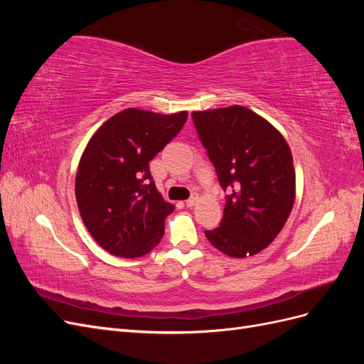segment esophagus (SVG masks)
<instances>
[{
    "label": "esophagus",
    "mask_w": 364,
    "mask_h": 364,
    "mask_svg": "<svg viewBox=\"0 0 364 364\" xmlns=\"http://www.w3.org/2000/svg\"><path fill=\"white\" fill-rule=\"evenodd\" d=\"M197 202H199V196H197L196 193L190 197V199L188 200H186V206H188V208H193Z\"/></svg>",
    "instance_id": "esophagus-1"
}]
</instances>
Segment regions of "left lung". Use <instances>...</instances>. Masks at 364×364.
Returning a JSON list of instances; mask_svg holds the SVG:
<instances>
[{"label":"left lung","mask_w":364,"mask_h":364,"mask_svg":"<svg viewBox=\"0 0 364 364\" xmlns=\"http://www.w3.org/2000/svg\"><path fill=\"white\" fill-rule=\"evenodd\" d=\"M193 123L228 193L220 226L205 235L228 257L255 255L278 237L294 203L287 141L267 119L238 105L193 112Z\"/></svg>","instance_id":"1"}]
</instances>
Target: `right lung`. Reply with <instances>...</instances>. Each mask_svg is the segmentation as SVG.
<instances>
[{
    "label": "right lung",
    "mask_w": 364,
    "mask_h": 364,
    "mask_svg": "<svg viewBox=\"0 0 364 364\" xmlns=\"http://www.w3.org/2000/svg\"><path fill=\"white\" fill-rule=\"evenodd\" d=\"M186 114L126 109L98 129L80 158L75 199L85 226L115 257L138 258L159 245L174 206L162 199L149 162L179 134Z\"/></svg>",
    "instance_id": "add662e5"
}]
</instances>
